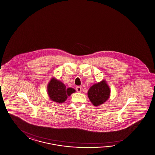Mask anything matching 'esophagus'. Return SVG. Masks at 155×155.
I'll list each match as a JSON object with an SVG mask.
<instances>
[{
    "label": "esophagus",
    "mask_w": 155,
    "mask_h": 155,
    "mask_svg": "<svg viewBox=\"0 0 155 155\" xmlns=\"http://www.w3.org/2000/svg\"><path fill=\"white\" fill-rule=\"evenodd\" d=\"M76 91L78 92V93H81L82 91V88L81 87H77L76 88Z\"/></svg>",
    "instance_id": "esophagus-1"
}]
</instances>
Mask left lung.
I'll return each instance as SVG.
<instances>
[{"label": "left lung", "mask_w": 155, "mask_h": 155, "mask_svg": "<svg viewBox=\"0 0 155 155\" xmlns=\"http://www.w3.org/2000/svg\"><path fill=\"white\" fill-rule=\"evenodd\" d=\"M110 96V89L105 80L91 87L88 92V97L95 106L106 102Z\"/></svg>", "instance_id": "obj_1"}]
</instances>
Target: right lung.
I'll return each mask as SVG.
<instances>
[{"label":"right lung","mask_w":155,"mask_h":155,"mask_svg":"<svg viewBox=\"0 0 155 155\" xmlns=\"http://www.w3.org/2000/svg\"><path fill=\"white\" fill-rule=\"evenodd\" d=\"M48 94L50 99L54 102L62 103L76 91L73 88H66L65 85L55 78L51 79L48 85Z\"/></svg>","instance_id":"1"}]
</instances>
